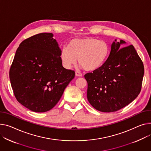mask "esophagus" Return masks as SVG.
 I'll return each instance as SVG.
<instances>
[{"label": "esophagus", "mask_w": 151, "mask_h": 151, "mask_svg": "<svg viewBox=\"0 0 151 151\" xmlns=\"http://www.w3.org/2000/svg\"><path fill=\"white\" fill-rule=\"evenodd\" d=\"M75 75H76V76H79V77H81V76H83V75H82V73H81V72H78V71H76V72H75Z\"/></svg>", "instance_id": "esophagus-1"}]
</instances>
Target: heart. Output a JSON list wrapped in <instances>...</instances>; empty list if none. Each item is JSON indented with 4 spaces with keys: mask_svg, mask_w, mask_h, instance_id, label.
<instances>
[{
    "mask_svg": "<svg viewBox=\"0 0 151 151\" xmlns=\"http://www.w3.org/2000/svg\"><path fill=\"white\" fill-rule=\"evenodd\" d=\"M110 52V46L106 42L88 37L72 40L68 47L62 48L60 58L67 68H71L78 59L79 64L85 70L93 72L104 64Z\"/></svg>",
    "mask_w": 151,
    "mask_h": 151,
    "instance_id": "1",
    "label": "heart"
}]
</instances>
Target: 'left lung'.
I'll return each mask as SVG.
<instances>
[{
    "label": "left lung",
    "instance_id": "1",
    "mask_svg": "<svg viewBox=\"0 0 151 151\" xmlns=\"http://www.w3.org/2000/svg\"><path fill=\"white\" fill-rule=\"evenodd\" d=\"M124 44L115 39L104 64L84 75L88 101L100 112L117 111L132 102L141 91L143 62L132 45L120 49Z\"/></svg>",
    "mask_w": 151,
    "mask_h": 151
}]
</instances>
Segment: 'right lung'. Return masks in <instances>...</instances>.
<instances>
[{"mask_svg":"<svg viewBox=\"0 0 151 151\" xmlns=\"http://www.w3.org/2000/svg\"><path fill=\"white\" fill-rule=\"evenodd\" d=\"M53 35L42 33L20 44L9 70V79L17 101L35 112L53 108L74 78L73 70L62 64Z\"/></svg>","mask_w":151,"mask_h":151,"instance_id":"obj_1","label":"right lung"}]
</instances>
